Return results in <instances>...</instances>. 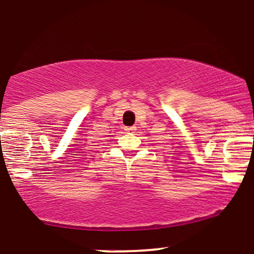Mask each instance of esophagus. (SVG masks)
Masks as SVG:
<instances>
[{
  "label": "esophagus",
  "mask_w": 254,
  "mask_h": 254,
  "mask_svg": "<svg viewBox=\"0 0 254 254\" xmlns=\"http://www.w3.org/2000/svg\"><path fill=\"white\" fill-rule=\"evenodd\" d=\"M135 130H136V127H129L125 129V131H127V132H135Z\"/></svg>",
  "instance_id": "esophagus-1"
}]
</instances>
